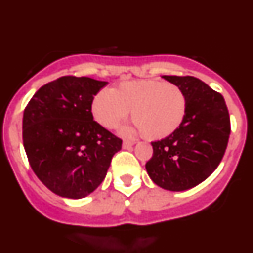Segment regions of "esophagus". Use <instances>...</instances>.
Returning a JSON list of instances; mask_svg holds the SVG:
<instances>
[{
  "mask_svg": "<svg viewBox=\"0 0 253 253\" xmlns=\"http://www.w3.org/2000/svg\"><path fill=\"white\" fill-rule=\"evenodd\" d=\"M133 146H134V143L130 142V140H124V142H123V148L124 149L131 148Z\"/></svg>",
  "mask_w": 253,
  "mask_h": 253,
  "instance_id": "1",
  "label": "esophagus"
}]
</instances>
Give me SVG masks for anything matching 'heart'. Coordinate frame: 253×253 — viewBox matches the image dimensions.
I'll list each match as a JSON object with an SVG mask.
<instances>
[{
  "mask_svg": "<svg viewBox=\"0 0 253 253\" xmlns=\"http://www.w3.org/2000/svg\"><path fill=\"white\" fill-rule=\"evenodd\" d=\"M131 110L134 126L124 134L142 131L146 139L157 140L171 135L184 122L186 96L180 87L160 81H129L96 93L91 113L101 126L116 128Z\"/></svg>",
  "mask_w": 253,
  "mask_h": 253,
  "instance_id": "heart-1",
  "label": "heart"
}]
</instances>
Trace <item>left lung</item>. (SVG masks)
Masks as SVG:
<instances>
[{"label": "left lung", "mask_w": 253, "mask_h": 253, "mask_svg": "<svg viewBox=\"0 0 253 253\" xmlns=\"http://www.w3.org/2000/svg\"><path fill=\"white\" fill-rule=\"evenodd\" d=\"M186 96V114L171 135L152 142L153 156L146 169L154 184L169 191H185L207 180L227 149L231 120L220 93L199 78L162 76Z\"/></svg>", "instance_id": "left-lung-1"}]
</instances>
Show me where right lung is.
Instances as JSON below:
<instances>
[{"label": "right lung", "instance_id": "obj_1", "mask_svg": "<svg viewBox=\"0 0 253 253\" xmlns=\"http://www.w3.org/2000/svg\"><path fill=\"white\" fill-rule=\"evenodd\" d=\"M106 84L64 76L40 87L24 111L22 140L29 163L55 195H90L122 149V139L96 123L91 113L93 97Z\"/></svg>", "mask_w": 253, "mask_h": 253}]
</instances>
